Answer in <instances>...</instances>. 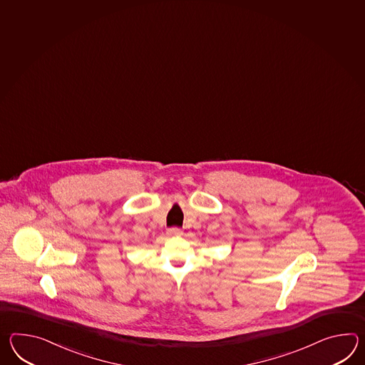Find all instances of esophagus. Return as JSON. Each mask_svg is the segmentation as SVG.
<instances>
[{
  "mask_svg": "<svg viewBox=\"0 0 365 365\" xmlns=\"http://www.w3.org/2000/svg\"><path fill=\"white\" fill-rule=\"evenodd\" d=\"M168 235H182V230L177 227H170V229H168Z\"/></svg>",
  "mask_w": 365,
  "mask_h": 365,
  "instance_id": "34e87169",
  "label": "esophagus"
}]
</instances>
